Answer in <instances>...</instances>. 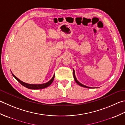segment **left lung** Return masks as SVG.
<instances>
[{
    "mask_svg": "<svg viewBox=\"0 0 125 125\" xmlns=\"http://www.w3.org/2000/svg\"><path fill=\"white\" fill-rule=\"evenodd\" d=\"M73 77H74V80H75V82L77 83L78 84V85H79L80 86H82V87H86V88H91V87H87V86H85V85H83L82 83H80L79 82V81L77 80V78H76V77H75V72H74V70H73Z\"/></svg>",
    "mask_w": 125,
    "mask_h": 125,
    "instance_id": "1",
    "label": "left lung"
}]
</instances>
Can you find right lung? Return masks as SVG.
<instances>
[{"label":"right lung","instance_id":"1","mask_svg":"<svg viewBox=\"0 0 125 125\" xmlns=\"http://www.w3.org/2000/svg\"><path fill=\"white\" fill-rule=\"evenodd\" d=\"M12 75L13 77L16 79L22 85V86H24V87H26L27 88L29 89H33V90H39V89H42V88H45L47 87L48 86H50L51 84L52 83L53 81V80L54 79V75H53V78L51 79L48 82L45 83H42V84H29V83H25L23 81H22L21 80H20L18 78H17L16 76H15L13 74H12Z\"/></svg>","mask_w":125,"mask_h":125}]
</instances>
